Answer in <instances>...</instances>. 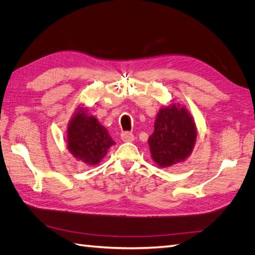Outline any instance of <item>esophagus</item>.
<instances>
[{
  "label": "esophagus",
  "mask_w": 255,
  "mask_h": 255,
  "mask_svg": "<svg viewBox=\"0 0 255 255\" xmlns=\"http://www.w3.org/2000/svg\"><path fill=\"white\" fill-rule=\"evenodd\" d=\"M121 139L125 142H130V141H134L135 138L132 132H123L121 133Z\"/></svg>",
  "instance_id": "1"
}]
</instances>
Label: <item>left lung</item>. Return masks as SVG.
<instances>
[{
    "instance_id": "obj_1",
    "label": "left lung",
    "mask_w": 255,
    "mask_h": 255,
    "mask_svg": "<svg viewBox=\"0 0 255 255\" xmlns=\"http://www.w3.org/2000/svg\"><path fill=\"white\" fill-rule=\"evenodd\" d=\"M196 139V123L186 107L174 103L161 107L148 139L151 157L161 168L171 167L190 155Z\"/></svg>"
}]
</instances>
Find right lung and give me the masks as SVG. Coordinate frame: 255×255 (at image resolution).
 <instances>
[{
  "instance_id": "obj_1",
  "label": "right lung",
  "mask_w": 255,
  "mask_h": 255,
  "mask_svg": "<svg viewBox=\"0 0 255 255\" xmlns=\"http://www.w3.org/2000/svg\"><path fill=\"white\" fill-rule=\"evenodd\" d=\"M68 150L72 155L89 166L98 165L107 150L115 144L106 128L84 107H79L67 128Z\"/></svg>"
}]
</instances>
